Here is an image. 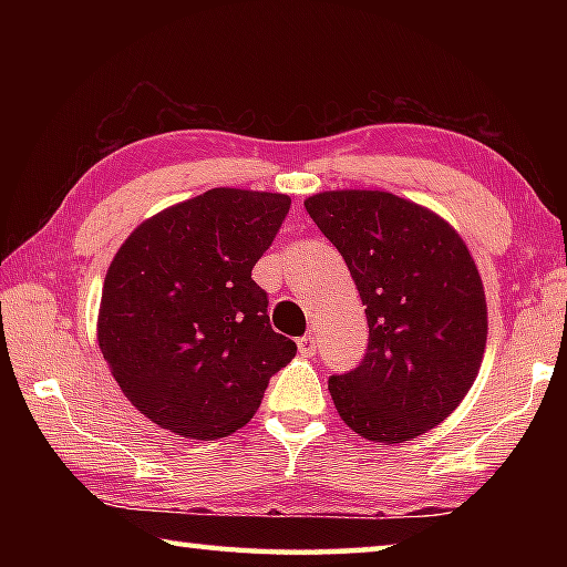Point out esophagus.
<instances>
[{"instance_id": "34e87169", "label": "esophagus", "mask_w": 567, "mask_h": 567, "mask_svg": "<svg viewBox=\"0 0 567 567\" xmlns=\"http://www.w3.org/2000/svg\"><path fill=\"white\" fill-rule=\"evenodd\" d=\"M297 350H300V354H305V358H312V354L318 352V342H315L312 334H305V338L297 340Z\"/></svg>"}]
</instances>
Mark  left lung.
<instances>
[{"mask_svg":"<svg viewBox=\"0 0 567 567\" xmlns=\"http://www.w3.org/2000/svg\"><path fill=\"white\" fill-rule=\"evenodd\" d=\"M358 285L370 338L358 368L330 378L340 417L372 443H405L453 412L487 340L485 290L443 217L380 189L305 199Z\"/></svg>","mask_w":567,"mask_h":567,"instance_id":"8db88e82","label":"left lung"}]
</instances>
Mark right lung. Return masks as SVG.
<instances>
[{
	"label": "right lung",
	"mask_w": 567,
	"mask_h": 567,
	"mask_svg": "<svg viewBox=\"0 0 567 567\" xmlns=\"http://www.w3.org/2000/svg\"><path fill=\"white\" fill-rule=\"evenodd\" d=\"M290 203L277 192L207 189L145 219L114 255L100 350L124 398L169 433H235L295 358L252 280Z\"/></svg>",
	"instance_id": "1"
}]
</instances>
